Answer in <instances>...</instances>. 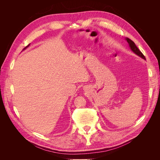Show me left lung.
<instances>
[{"instance_id":"1","label":"left lung","mask_w":160,"mask_h":160,"mask_svg":"<svg viewBox=\"0 0 160 160\" xmlns=\"http://www.w3.org/2000/svg\"><path fill=\"white\" fill-rule=\"evenodd\" d=\"M125 40H126L127 42H128L130 49L132 50L135 55H137L138 56H139L141 58H142V59L146 60V57H145V56L143 55V53L139 50V49L137 47V46L135 45L133 41H132V40L129 39V38H125Z\"/></svg>"}]
</instances>
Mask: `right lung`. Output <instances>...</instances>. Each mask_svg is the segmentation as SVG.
<instances>
[{"label": "right lung", "mask_w": 160, "mask_h": 160, "mask_svg": "<svg viewBox=\"0 0 160 160\" xmlns=\"http://www.w3.org/2000/svg\"><path fill=\"white\" fill-rule=\"evenodd\" d=\"M29 45H30V44H29V45H27V46L26 47H25V48H24V49H23V50H22V51H24V50H25V49H27V47H29Z\"/></svg>", "instance_id": "right-lung-1"}]
</instances>
